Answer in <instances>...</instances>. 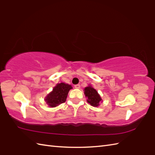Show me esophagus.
I'll use <instances>...</instances> for the list:
<instances>
[{"mask_svg": "<svg viewBox=\"0 0 155 155\" xmlns=\"http://www.w3.org/2000/svg\"><path fill=\"white\" fill-rule=\"evenodd\" d=\"M80 87H81V85H80L79 84H75V85H74V88H80Z\"/></svg>", "mask_w": 155, "mask_h": 155, "instance_id": "esophagus-1", "label": "esophagus"}]
</instances>
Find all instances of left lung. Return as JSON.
Masks as SVG:
<instances>
[{
	"label": "left lung",
	"instance_id": "1",
	"mask_svg": "<svg viewBox=\"0 0 155 155\" xmlns=\"http://www.w3.org/2000/svg\"><path fill=\"white\" fill-rule=\"evenodd\" d=\"M84 94L88 98V103L93 107H98L99 103L102 101L97 91L91 86L84 88Z\"/></svg>",
	"mask_w": 155,
	"mask_h": 155
}]
</instances>
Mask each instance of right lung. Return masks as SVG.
Wrapping results in <instances>:
<instances>
[{
    "instance_id": "right-lung-1",
    "label": "right lung",
    "mask_w": 155,
    "mask_h": 155,
    "mask_svg": "<svg viewBox=\"0 0 155 155\" xmlns=\"http://www.w3.org/2000/svg\"><path fill=\"white\" fill-rule=\"evenodd\" d=\"M71 88L72 87L68 84L64 83L57 84L51 93L46 97V103L51 107H55L61 103H64Z\"/></svg>"
}]
</instances>
